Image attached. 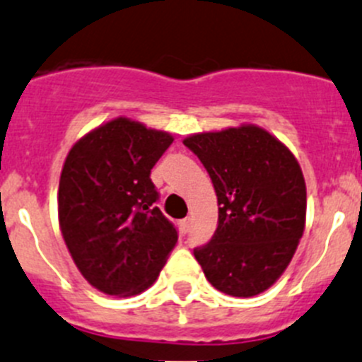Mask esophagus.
I'll use <instances>...</instances> for the list:
<instances>
[{
  "instance_id": "obj_1",
  "label": "esophagus",
  "mask_w": 362,
  "mask_h": 362,
  "mask_svg": "<svg viewBox=\"0 0 362 362\" xmlns=\"http://www.w3.org/2000/svg\"><path fill=\"white\" fill-rule=\"evenodd\" d=\"M180 230L182 233H189V230H191V217H185L184 221H180Z\"/></svg>"
}]
</instances>
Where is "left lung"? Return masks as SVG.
I'll return each mask as SVG.
<instances>
[{
    "label": "left lung",
    "instance_id": "obj_1",
    "mask_svg": "<svg viewBox=\"0 0 362 362\" xmlns=\"http://www.w3.org/2000/svg\"><path fill=\"white\" fill-rule=\"evenodd\" d=\"M212 178L217 230L194 249L205 278L231 297H255L292 262L306 224V182L293 153L252 124L184 139Z\"/></svg>",
    "mask_w": 362,
    "mask_h": 362
}]
</instances>
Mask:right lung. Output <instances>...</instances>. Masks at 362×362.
Returning a JSON list of instances; mask_svg holds the SVG:
<instances>
[{"label": "right lung", "instance_id": "1", "mask_svg": "<svg viewBox=\"0 0 362 362\" xmlns=\"http://www.w3.org/2000/svg\"><path fill=\"white\" fill-rule=\"evenodd\" d=\"M171 143L168 132L118 117L84 134L66 156L59 230L83 278L107 296L145 292L177 244L150 178Z\"/></svg>", "mask_w": 362, "mask_h": 362}]
</instances>
